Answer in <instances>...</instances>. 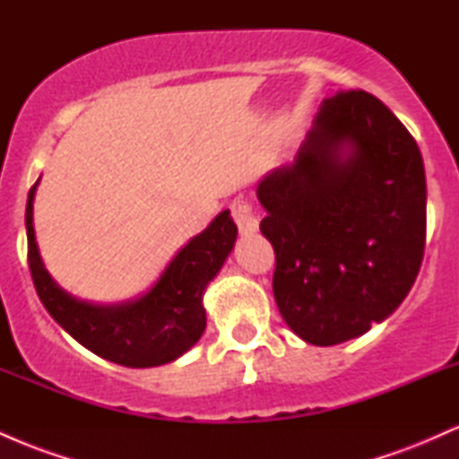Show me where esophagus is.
Instances as JSON below:
<instances>
[{
	"instance_id": "1",
	"label": "esophagus",
	"mask_w": 459,
	"mask_h": 459,
	"mask_svg": "<svg viewBox=\"0 0 459 459\" xmlns=\"http://www.w3.org/2000/svg\"><path fill=\"white\" fill-rule=\"evenodd\" d=\"M230 212H233V220L239 226L241 235H252L259 230V218L252 212V204L244 203V200H237L233 207H230Z\"/></svg>"
}]
</instances>
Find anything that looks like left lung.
Returning a JSON list of instances; mask_svg holds the SVG:
<instances>
[{
  "mask_svg": "<svg viewBox=\"0 0 459 459\" xmlns=\"http://www.w3.org/2000/svg\"><path fill=\"white\" fill-rule=\"evenodd\" d=\"M256 196L276 252L273 298L307 343L365 334L412 289L428 224L423 157L373 94L325 99L293 161L263 177Z\"/></svg>",
  "mask_w": 459,
  "mask_h": 459,
  "instance_id": "left-lung-1",
  "label": "left lung"
}]
</instances>
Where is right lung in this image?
Segmentation results:
<instances>
[{"label":"right lung","mask_w":459,"mask_h":459,"mask_svg":"<svg viewBox=\"0 0 459 459\" xmlns=\"http://www.w3.org/2000/svg\"><path fill=\"white\" fill-rule=\"evenodd\" d=\"M40 181V178H39ZM34 183L25 207L28 261L36 293L47 313L92 354L131 368L160 367L192 350L207 325L203 296L218 276L237 239L230 212L215 215L187 241L146 293L118 304L73 298L47 272L34 235Z\"/></svg>","instance_id":"1"}]
</instances>
